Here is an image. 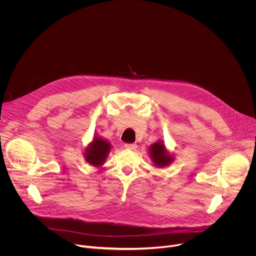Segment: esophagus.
<instances>
[{"mask_svg":"<svg viewBox=\"0 0 256 256\" xmlns=\"http://www.w3.org/2000/svg\"><path fill=\"white\" fill-rule=\"evenodd\" d=\"M124 148L128 150H136V144H126Z\"/></svg>","mask_w":256,"mask_h":256,"instance_id":"34e87169","label":"esophagus"}]
</instances>
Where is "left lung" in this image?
<instances>
[{
  "mask_svg": "<svg viewBox=\"0 0 256 256\" xmlns=\"http://www.w3.org/2000/svg\"><path fill=\"white\" fill-rule=\"evenodd\" d=\"M149 149L152 161L156 166L165 167L173 161V157L166 151L163 142H156Z\"/></svg>",
  "mask_w": 256,
  "mask_h": 256,
  "instance_id": "left-lung-1",
  "label": "left lung"
}]
</instances>
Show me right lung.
I'll use <instances>...</instances> for the list:
<instances>
[{
    "instance_id": "add662e5",
    "label": "right lung",
    "mask_w": 256,
    "mask_h": 256,
    "mask_svg": "<svg viewBox=\"0 0 256 256\" xmlns=\"http://www.w3.org/2000/svg\"><path fill=\"white\" fill-rule=\"evenodd\" d=\"M110 142L99 136H94L92 142L86 149V161L93 166H100L104 163L109 151H110Z\"/></svg>"
}]
</instances>
